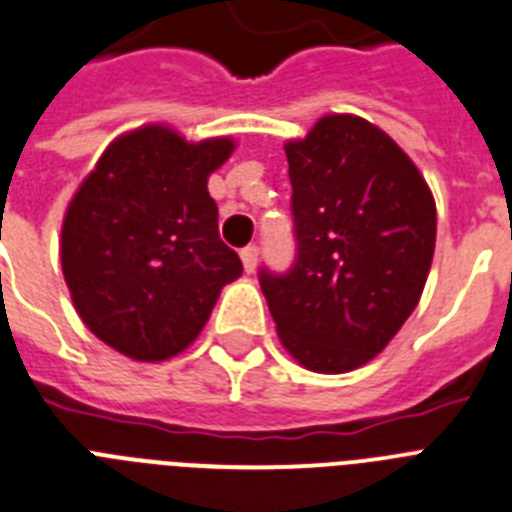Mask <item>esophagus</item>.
I'll use <instances>...</instances> for the list:
<instances>
[{"label": "esophagus", "mask_w": 512, "mask_h": 512, "mask_svg": "<svg viewBox=\"0 0 512 512\" xmlns=\"http://www.w3.org/2000/svg\"><path fill=\"white\" fill-rule=\"evenodd\" d=\"M240 261H243V269H246L248 274L256 272V261H259V248L256 246H246L243 251H240Z\"/></svg>", "instance_id": "34e87169"}]
</instances>
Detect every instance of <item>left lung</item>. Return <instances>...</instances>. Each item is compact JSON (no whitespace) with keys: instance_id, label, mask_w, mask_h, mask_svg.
Wrapping results in <instances>:
<instances>
[{"instance_id":"8db88e82","label":"left lung","mask_w":512,"mask_h":512,"mask_svg":"<svg viewBox=\"0 0 512 512\" xmlns=\"http://www.w3.org/2000/svg\"><path fill=\"white\" fill-rule=\"evenodd\" d=\"M298 261L261 272L282 347L313 373H349L386 349L430 274L438 212L399 144L329 113L285 144Z\"/></svg>"}]
</instances>
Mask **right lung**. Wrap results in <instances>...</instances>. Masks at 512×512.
<instances>
[{
  "label": "right lung",
  "mask_w": 512,
  "mask_h": 512,
  "mask_svg": "<svg viewBox=\"0 0 512 512\" xmlns=\"http://www.w3.org/2000/svg\"><path fill=\"white\" fill-rule=\"evenodd\" d=\"M233 150L230 137L189 142L165 124L139 126L113 139L74 191L61 272L82 323L121 355H181L243 274L207 191Z\"/></svg>",
  "instance_id": "right-lung-1"
}]
</instances>
